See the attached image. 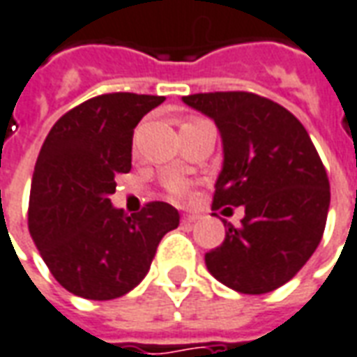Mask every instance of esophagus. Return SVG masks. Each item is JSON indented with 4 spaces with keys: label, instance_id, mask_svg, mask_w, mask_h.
Returning a JSON list of instances; mask_svg holds the SVG:
<instances>
[{
    "label": "esophagus",
    "instance_id": "esophagus-1",
    "mask_svg": "<svg viewBox=\"0 0 357 357\" xmlns=\"http://www.w3.org/2000/svg\"><path fill=\"white\" fill-rule=\"evenodd\" d=\"M197 220H199V214H183V216H181V222H183V224H195Z\"/></svg>",
    "mask_w": 357,
    "mask_h": 357
}]
</instances>
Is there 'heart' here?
<instances>
[{"label": "heart", "mask_w": 357, "mask_h": 357, "mask_svg": "<svg viewBox=\"0 0 357 357\" xmlns=\"http://www.w3.org/2000/svg\"><path fill=\"white\" fill-rule=\"evenodd\" d=\"M181 195V191H178V189H174V191H172V197H179Z\"/></svg>", "instance_id": "obj_1"}]
</instances>
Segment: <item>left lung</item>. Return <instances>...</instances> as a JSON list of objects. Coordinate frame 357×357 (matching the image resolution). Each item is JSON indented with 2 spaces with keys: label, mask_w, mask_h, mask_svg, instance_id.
<instances>
[{
  "label": "left lung",
  "mask_w": 357,
  "mask_h": 357,
  "mask_svg": "<svg viewBox=\"0 0 357 357\" xmlns=\"http://www.w3.org/2000/svg\"><path fill=\"white\" fill-rule=\"evenodd\" d=\"M183 102L220 131L224 162L213 211L228 204L245 211L204 255L208 273L239 294L280 288L315 253L331 204L326 170L305 127L253 92H201Z\"/></svg>",
  "instance_id": "left-lung-1"
}]
</instances>
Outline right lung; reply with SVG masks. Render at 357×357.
<instances>
[{
    "instance_id": "1",
    "label": "right lung",
    "mask_w": 357,
    "mask_h": 357,
    "mask_svg": "<svg viewBox=\"0 0 357 357\" xmlns=\"http://www.w3.org/2000/svg\"><path fill=\"white\" fill-rule=\"evenodd\" d=\"M164 96L112 92L57 119L34 166L29 230L44 263L67 291L114 300L143 280L179 213L153 201L127 216L116 208V178L131 170L133 129Z\"/></svg>"
}]
</instances>
